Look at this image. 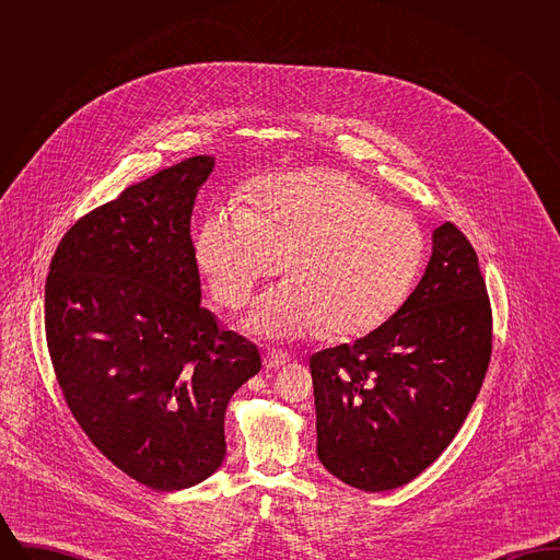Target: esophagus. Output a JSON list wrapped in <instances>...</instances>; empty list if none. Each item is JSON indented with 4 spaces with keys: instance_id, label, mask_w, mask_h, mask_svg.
Here are the masks:
<instances>
[{
    "instance_id": "34e87169",
    "label": "esophagus",
    "mask_w": 560,
    "mask_h": 560,
    "mask_svg": "<svg viewBox=\"0 0 560 560\" xmlns=\"http://www.w3.org/2000/svg\"><path fill=\"white\" fill-rule=\"evenodd\" d=\"M285 363H290V354H288V352L275 350V348L265 352V368H267V370H277V368H281V365H285Z\"/></svg>"
}]
</instances>
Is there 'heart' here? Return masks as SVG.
<instances>
[{
  "label": "heart",
  "instance_id": "obj_1",
  "mask_svg": "<svg viewBox=\"0 0 560 560\" xmlns=\"http://www.w3.org/2000/svg\"><path fill=\"white\" fill-rule=\"evenodd\" d=\"M195 258L213 300L240 311L283 268L290 275L252 313L275 338L329 334L352 338L390 319L424 260V235L411 213L384 206L372 188L340 172L275 178L254 208L206 218Z\"/></svg>",
  "mask_w": 560,
  "mask_h": 560
}]
</instances>
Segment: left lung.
<instances>
[{"instance_id":"left-lung-1","label":"left lung","mask_w":560,"mask_h":560,"mask_svg":"<svg viewBox=\"0 0 560 560\" xmlns=\"http://www.w3.org/2000/svg\"><path fill=\"white\" fill-rule=\"evenodd\" d=\"M491 302L470 241L432 235L413 293L354 345L311 357L320 464L350 487L388 491L447 450L491 361Z\"/></svg>"}]
</instances>
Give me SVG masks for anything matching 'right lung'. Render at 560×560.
<instances>
[{
    "instance_id": "add662e5",
    "label": "right lung",
    "mask_w": 560,
    "mask_h": 560,
    "mask_svg": "<svg viewBox=\"0 0 560 560\" xmlns=\"http://www.w3.org/2000/svg\"><path fill=\"white\" fill-rule=\"evenodd\" d=\"M212 170L188 158L81 215L46 281V342L73 418L158 491L218 470L226 405L262 368L258 348L199 304L190 213Z\"/></svg>"
}]
</instances>
